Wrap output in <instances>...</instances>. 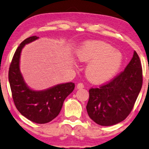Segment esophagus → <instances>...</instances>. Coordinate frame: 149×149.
Returning <instances> with one entry per match:
<instances>
[{
  "instance_id": "esophagus-1",
  "label": "esophagus",
  "mask_w": 149,
  "mask_h": 149,
  "mask_svg": "<svg viewBox=\"0 0 149 149\" xmlns=\"http://www.w3.org/2000/svg\"><path fill=\"white\" fill-rule=\"evenodd\" d=\"M84 88V84L81 83V82L77 84V88H78V89H81V88Z\"/></svg>"
}]
</instances>
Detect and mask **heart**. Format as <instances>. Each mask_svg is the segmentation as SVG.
<instances>
[{"mask_svg": "<svg viewBox=\"0 0 149 149\" xmlns=\"http://www.w3.org/2000/svg\"><path fill=\"white\" fill-rule=\"evenodd\" d=\"M78 61L88 63L86 69L87 78L93 83H103L119 71L122 56L110 45L101 41L84 42L76 51Z\"/></svg>", "mask_w": 149, "mask_h": 149, "instance_id": "obj_1", "label": "heart"}]
</instances>
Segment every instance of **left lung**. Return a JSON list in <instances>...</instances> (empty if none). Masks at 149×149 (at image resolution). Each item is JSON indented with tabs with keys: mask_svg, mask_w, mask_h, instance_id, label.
I'll return each instance as SVG.
<instances>
[{
	"mask_svg": "<svg viewBox=\"0 0 149 149\" xmlns=\"http://www.w3.org/2000/svg\"><path fill=\"white\" fill-rule=\"evenodd\" d=\"M142 81V64L135 51L125 70L110 82L90 88L86 105L88 116L101 126H111L123 121L134 107Z\"/></svg>",
	"mask_w": 149,
	"mask_h": 149,
	"instance_id": "1",
	"label": "left lung"
}]
</instances>
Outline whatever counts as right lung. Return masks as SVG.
Segmentation results:
<instances>
[{
  "mask_svg": "<svg viewBox=\"0 0 149 149\" xmlns=\"http://www.w3.org/2000/svg\"><path fill=\"white\" fill-rule=\"evenodd\" d=\"M38 38V37L33 36L20 43L13 56L8 76L13 100L18 111L30 121L45 124L58 116L65 98L74 89L75 84H60L38 91L28 87L20 71V53L24 45Z\"/></svg>",
  "mask_w": 149,
  "mask_h": 149,
  "instance_id": "right-lung-1",
  "label": "right lung"
}]
</instances>
